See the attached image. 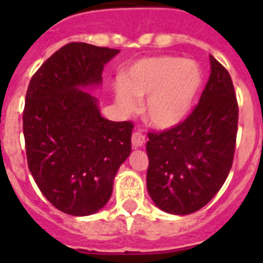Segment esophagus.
<instances>
[{
    "label": "esophagus",
    "mask_w": 263,
    "mask_h": 263,
    "mask_svg": "<svg viewBox=\"0 0 263 263\" xmlns=\"http://www.w3.org/2000/svg\"><path fill=\"white\" fill-rule=\"evenodd\" d=\"M145 142H146V139L142 132L136 130V132L132 134V145H133L134 147H142V146L145 145Z\"/></svg>",
    "instance_id": "esophagus-1"
}]
</instances>
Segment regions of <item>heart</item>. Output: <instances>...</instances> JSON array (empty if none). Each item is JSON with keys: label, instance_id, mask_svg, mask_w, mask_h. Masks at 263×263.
I'll return each mask as SVG.
<instances>
[{"label": "heart", "instance_id": "heart-1", "mask_svg": "<svg viewBox=\"0 0 263 263\" xmlns=\"http://www.w3.org/2000/svg\"><path fill=\"white\" fill-rule=\"evenodd\" d=\"M201 71L192 60L176 57L146 58L136 62L116 84L121 109L133 113L146 97L145 116L153 126L178 125L191 109L201 85Z\"/></svg>", "mask_w": 263, "mask_h": 263}]
</instances>
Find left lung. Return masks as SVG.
<instances>
[{"instance_id": "obj_1", "label": "left lung", "mask_w": 263, "mask_h": 263, "mask_svg": "<svg viewBox=\"0 0 263 263\" xmlns=\"http://www.w3.org/2000/svg\"><path fill=\"white\" fill-rule=\"evenodd\" d=\"M238 104L229 72L211 55V76L194 110L163 132H148L147 191L158 208L190 215L227 180L236 150Z\"/></svg>"}]
</instances>
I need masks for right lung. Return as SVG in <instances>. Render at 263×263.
Masks as SVG:
<instances>
[{"mask_svg":"<svg viewBox=\"0 0 263 263\" xmlns=\"http://www.w3.org/2000/svg\"><path fill=\"white\" fill-rule=\"evenodd\" d=\"M118 50L72 42L32 75L23 109L27 164L43 196L72 216L108 203L117 170L132 152L133 122L101 117L80 88L100 84Z\"/></svg>","mask_w":263,"mask_h":263,"instance_id":"add662e5","label":"right lung"}]
</instances>
